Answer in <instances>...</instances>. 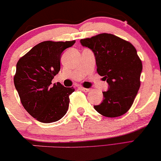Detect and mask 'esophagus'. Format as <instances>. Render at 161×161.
Listing matches in <instances>:
<instances>
[{
    "mask_svg": "<svg viewBox=\"0 0 161 161\" xmlns=\"http://www.w3.org/2000/svg\"><path fill=\"white\" fill-rule=\"evenodd\" d=\"M80 88L81 90H82L83 92H90V89H88V88H85V87H80Z\"/></svg>",
    "mask_w": 161,
    "mask_h": 161,
    "instance_id": "1",
    "label": "esophagus"
}]
</instances>
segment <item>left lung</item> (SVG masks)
I'll return each mask as SVG.
<instances>
[{
  "label": "left lung",
  "instance_id": "obj_1",
  "mask_svg": "<svg viewBox=\"0 0 161 161\" xmlns=\"http://www.w3.org/2000/svg\"><path fill=\"white\" fill-rule=\"evenodd\" d=\"M94 53L97 71L108 84L103 92V101L95 109L103 116L114 118L129 111L140 87L142 61L134 45L116 35L102 33L80 40Z\"/></svg>",
  "mask_w": 161,
  "mask_h": 161
}]
</instances>
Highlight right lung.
<instances>
[{"label":"right lung","mask_w":161,"mask_h":161,"mask_svg":"<svg viewBox=\"0 0 161 161\" xmlns=\"http://www.w3.org/2000/svg\"><path fill=\"white\" fill-rule=\"evenodd\" d=\"M75 42H42L16 64L14 81L21 104L42 123L58 121L68 111L69 95L74 89L59 82L51 85V81L61 69L62 52Z\"/></svg>","instance_id":"right-lung-1"}]
</instances>
